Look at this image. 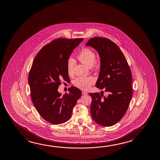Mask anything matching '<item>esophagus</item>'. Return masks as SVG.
Segmentation results:
<instances>
[{"instance_id": "1", "label": "esophagus", "mask_w": 160, "mask_h": 160, "mask_svg": "<svg viewBox=\"0 0 160 160\" xmlns=\"http://www.w3.org/2000/svg\"><path fill=\"white\" fill-rule=\"evenodd\" d=\"M82 95H86V94H88V93L85 92V91H82Z\"/></svg>"}]
</instances>
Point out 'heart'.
I'll list each match as a JSON object with an SVG mask.
<instances>
[{
  "label": "heart",
  "instance_id": "b5f03b06",
  "mask_svg": "<svg viewBox=\"0 0 160 160\" xmlns=\"http://www.w3.org/2000/svg\"><path fill=\"white\" fill-rule=\"evenodd\" d=\"M78 58L82 63L88 68H91L96 61V55L93 51L89 48H83L78 56ZM74 59L70 58L67 62V72L69 75L74 74ZM94 79L91 77H78L74 81V85L81 90H87L94 83Z\"/></svg>",
  "mask_w": 160,
  "mask_h": 160
}]
</instances>
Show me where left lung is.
I'll list each match as a JSON object with an SVG mask.
<instances>
[{
	"instance_id": "1",
	"label": "left lung",
	"mask_w": 160,
	"mask_h": 160,
	"mask_svg": "<svg viewBox=\"0 0 160 160\" xmlns=\"http://www.w3.org/2000/svg\"><path fill=\"white\" fill-rule=\"evenodd\" d=\"M98 51L101 67L96 86L107 92L89 93L91 114L99 125L109 127L124 116L132 97V74L127 60L118 46L107 38L94 37L86 44Z\"/></svg>"
}]
</instances>
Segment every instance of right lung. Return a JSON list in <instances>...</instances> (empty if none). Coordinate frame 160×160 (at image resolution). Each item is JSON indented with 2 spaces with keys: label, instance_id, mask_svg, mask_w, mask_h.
<instances>
[{
  "label": "right lung",
  "instance_id": "1",
  "mask_svg": "<svg viewBox=\"0 0 160 160\" xmlns=\"http://www.w3.org/2000/svg\"><path fill=\"white\" fill-rule=\"evenodd\" d=\"M82 38H58L38 53L28 75L31 98L36 109L44 120L53 125L66 122L81 96V90L72 86L69 93L58 91L61 80H69L67 62L73 50Z\"/></svg>",
  "mask_w": 160,
  "mask_h": 160
}]
</instances>
